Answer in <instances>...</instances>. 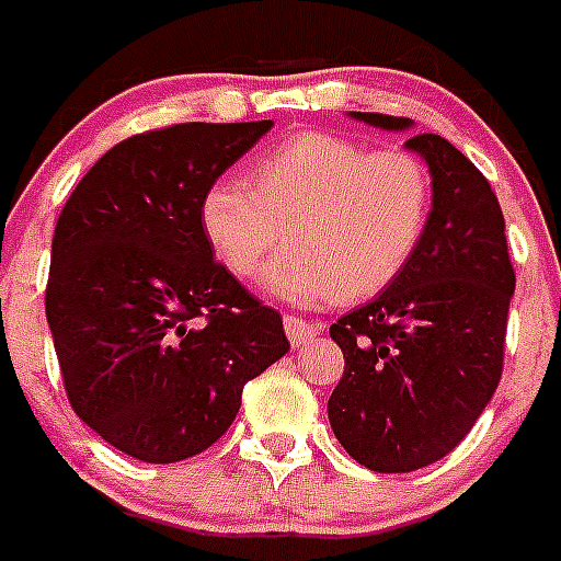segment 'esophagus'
Returning <instances> with one entry per match:
<instances>
[{
  "label": "esophagus",
  "instance_id": "esophagus-1",
  "mask_svg": "<svg viewBox=\"0 0 561 561\" xmlns=\"http://www.w3.org/2000/svg\"><path fill=\"white\" fill-rule=\"evenodd\" d=\"M284 329L291 345H306V342H311L317 334H320V325L306 323L304 317H295V314L284 317Z\"/></svg>",
  "mask_w": 561,
  "mask_h": 561
}]
</instances>
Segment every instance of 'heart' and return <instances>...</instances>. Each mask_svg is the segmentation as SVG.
Here are the masks:
<instances>
[{"label":"heart","mask_w":561,"mask_h":561,"mask_svg":"<svg viewBox=\"0 0 561 561\" xmlns=\"http://www.w3.org/2000/svg\"><path fill=\"white\" fill-rule=\"evenodd\" d=\"M430 216L433 180L415 153L370 151L329 131L280 142L250 168V185L219 180L199 202L213 255L238 277L252 275L284 232L289 247L261 286L297 306L388 289L419 252Z\"/></svg>","instance_id":"heart-1"}]
</instances>
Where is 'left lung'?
<instances>
[{
	"label": "left lung",
	"instance_id": "1",
	"mask_svg": "<svg viewBox=\"0 0 561 561\" xmlns=\"http://www.w3.org/2000/svg\"><path fill=\"white\" fill-rule=\"evenodd\" d=\"M348 114L381 131L413 128L408 117ZM404 148L433 180L427 236L388 289L329 329L345 356L331 430L356 463L390 474L453 453L492 401L517 280L483 173L438 134H415Z\"/></svg>",
	"mask_w": 561,
	"mask_h": 561
}]
</instances>
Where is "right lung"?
<instances>
[{"instance_id": "add662e5", "label": "right lung", "mask_w": 561, "mask_h": 561, "mask_svg": "<svg viewBox=\"0 0 561 561\" xmlns=\"http://www.w3.org/2000/svg\"><path fill=\"white\" fill-rule=\"evenodd\" d=\"M272 128L180 123L117 142L58 216L47 323L69 404L114 449L176 463L227 433L289 351L284 320L213 261L199 202Z\"/></svg>"}]
</instances>
